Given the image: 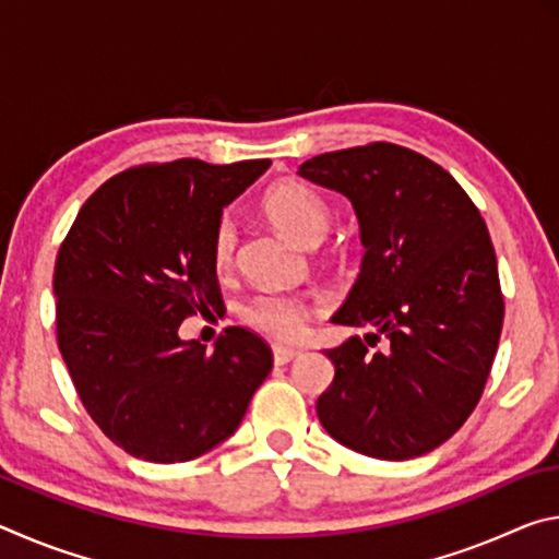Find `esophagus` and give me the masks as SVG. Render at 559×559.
<instances>
[{"label": "esophagus", "instance_id": "esophagus-1", "mask_svg": "<svg viewBox=\"0 0 559 559\" xmlns=\"http://www.w3.org/2000/svg\"><path fill=\"white\" fill-rule=\"evenodd\" d=\"M298 355H300V349H296V347L273 345V362H276V365H288L290 359H296Z\"/></svg>", "mask_w": 559, "mask_h": 559}]
</instances>
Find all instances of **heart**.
I'll return each instance as SVG.
<instances>
[{
	"label": "heart",
	"instance_id": "b5f03b06",
	"mask_svg": "<svg viewBox=\"0 0 559 559\" xmlns=\"http://www.w3.org/2000/svg\"><path fill=\"white\" fill-rule=\"evenodd\" d=\"M263 212L278 226V231L302 246H316L328 234L330 219H333L325 197L302 182H281L273 187L263 197ZM236 243H239V231L234 219L222 216L212 234V263L219 273L231 269ZM239 318L259 333L293 340L306 328L308 302L293 293L261 290L241 302Z\"/></svg>",
	"mask_w": 559,
	"mask_h": 559
}]
</instances>
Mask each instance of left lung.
Instances as JSON below:
<instances>
[{
    "label": "left lung",
    "instance_id": "left-lung-1",
    "mask_svg": "<svg viewBox=\"0 0 559 559\" xmlns=\"http://www.w3.org/2000/svg\"><path fill=\"white\" fill-rule=\"evenodd\" d=\"M298 175L353 202L365 243L333 323L370 333L325 349L335 380L318 419L365 456L429 453L476 409L503 328L484 216L447 169L394 143L318 155Z\"/></svg>",
    "mask_w": 559,
    "mask_h": 559
}]
</instances>
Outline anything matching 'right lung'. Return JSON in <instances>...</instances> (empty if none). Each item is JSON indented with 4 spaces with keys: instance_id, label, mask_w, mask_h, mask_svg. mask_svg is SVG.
<instances>
[{
    "instance_id": "add662e5",
    "label": "right lung",
    "mask_w": 559,
    "mask_h": 559,
    "mask_svg": "<svg viewBox=\"0 0 559 559\" xmlns=\"http://www.w3.org/2000/svg\"><path fill=\"white\" fill-rule=\"evenodd\" d=\"M271 159L194 157L122 169L93 192L56 257V340L91 419L130 456L182 463L239 427L273 355L231 325L185 343L194 313L222 310L212 234Z\"/></svg>"
}]
</instances>
